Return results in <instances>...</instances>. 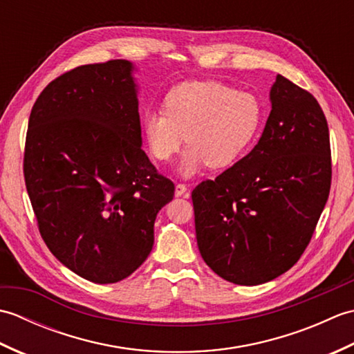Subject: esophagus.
Wrapping results in <instances>:
<instances>
[{
  "mask_svg": "<svg viewBox=\"0 0 354 354\" xmlns=\"http://www.w3.org/2000/svg\"><path fill=\"white\" fill-rule=\"evenodd\" d=\"M175 196H176V198L189 196V190H187V185H184V184H176V185H175Z\"/></svg>",
  "mask_w": 354,
  "mask_h": 354,
  "instance_id": "obj_1",
  "label": "esophagus"
}]
</instances>
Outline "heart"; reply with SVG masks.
Instances as JSON below:
<instances>
[{"mask_svg": "<svg viewBox=\"0 0 354 354\" xmlns=\"http://www.w3.org/2000/svg\"><path fill=\"white\" fill-rule=\"evenodd\" d=\"M263 123L260 100L216 80H189L171 88L164 111H147L141 131L155 160L169 162L184 141L189 145L178 165L192 178L208 164L228 169L254 145Z\"/></svg>", "mask_w": 354, "mask_h": 354, "instance_id": "obj_1", "label": "heart"}]
</instances>
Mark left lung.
<instances>
[{
    "mask_svg": "<svg viewBox=\"0 0 354 354\" xmlns=\"http://www.w3.org/2000/svg\"><path fill=\"white\" fill-rule=\"evenodd\" d=\"M257 145L192 193L202 259L223 280L268 283L309 245L332 183L328 126L319 103L277 74Z\"/></svg>",
    "mask_w": 354,
    "mask_h": 354,
    "instance_id": "left-lung-1",
    "label": "left lung"
}]
</instances>
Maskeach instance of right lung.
Masks as SVG:
<instances>
[{
	"label": "right lung",
	"mask_w": 354,
	"mask_h": 354,
	"mask_svg": "<svg viewBox=\"0 0 354 354\" xmlns=\"http://www.w3.org/2000/svg\"><path fill=\"white\" fill-rule=\"evenodd\" d=\"M135 71L124 59L77 66L45 86L28 120L24 176L41 236L99 284L142 265L175 192L141 149Z\"/></svg>",
	"instance_id": "1"
}]
</instances>
